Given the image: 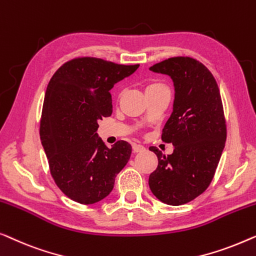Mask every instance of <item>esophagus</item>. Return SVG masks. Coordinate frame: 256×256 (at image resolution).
Here are the masks:
<instances>
[{
    "instance_id": "obj_1",
    "label": "esophagus",
    "mask_w": 256,
    "mask_h": 256,
    "mask_svg": "<svg viewBox=\"0 0 256 256\" xmlns=\"http://www.w3.org/2000/svg\"><path fill=\"white\" fill-rule=\"evenodd\" d=\"M132 150L134 153H140V152H144V150H146V147H144L142 145H139V144H133Z\"/></svg>"
}]
</instances>
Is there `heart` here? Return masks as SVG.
I'll use <instances>...</instances> for the list:
<instances>
[{
    "mask_svg": "<svg viewBox=\"0 0 256 256\" xmlns=\"http://www.w3.org/2000/svg\"><path fill=\"white\" fill-rule=\"evenodd\" d=\"M166 88L164 84H160V82H156V81H153V82H150L146 86L145 88V92H156V90H159V89H162Z\"/></svg>",
    "mask_w": 256,
    "mask_h": 256,
    "instance_id": "1",
    "label": "heart"
}]
</instances>
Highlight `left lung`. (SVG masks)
<instances>
[{"label":"left lung","mask_w":256,"mask_h":256,"mask_svg":"<svg viewBox=\"0 0 256 256\" xmlns=\"http://www.w3.org/2000/svg\"><path fill=\"white\" fill-rule=\"evenodd\" d=\"M150 70L170 76L175 90L172 112L161 136L174 152L164 156L150 147L159 160L150 175V189L162 203L182 205L206 190L225 147L220 92L211 72L192 58H170Z\"/></svg>","instance_id":"1"}]
</instances>
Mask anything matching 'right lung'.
Here are the masks:
<instances>
[{
	"instance_id": "add662e5",
	"label": "right lung",
	"mask_w": 256,
	"mask_h": 256,
	"mask_svg": "<svg viewBox=\"0 0 256 256\" xmlns=\"http://www.w3.org/2000/svg\"><path fill=\"white\" fill-rule=\"evenodd\" d=\"M97 58L64 64L48 82L40 120V140L50 172L67 197L81 204L106 198L131 156L120 140L109 148L97 134L98 120L112 114L110 90L138 70Z\"/></svg>"
}]
</instances>
